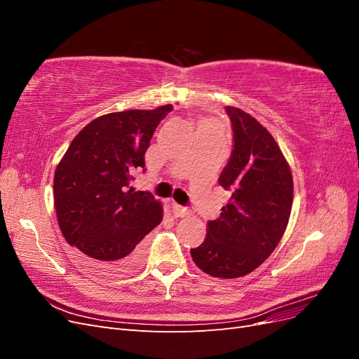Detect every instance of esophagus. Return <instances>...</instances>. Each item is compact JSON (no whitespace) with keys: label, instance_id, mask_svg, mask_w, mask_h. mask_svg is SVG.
I'll use <instances>...</instances> for the list:
<instances>
[{"label":"esophagus","instance_id":"1","mask_svg":"<svg viewBox=\"0 0 359 359\" xmlns=\"http://www.w3.org/2000/svg\"><path fill=\"white\" fill-rule=\"evenodd\" d=\"M172 212L175 217H189L190 215V210L186 208V206H181V205H177L173 203L172 205Z\"/></svg>","mask_w":359,"mask_h":359}]
</instances>
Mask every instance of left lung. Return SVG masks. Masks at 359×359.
<instances>
[{"label":"left lung","mask_w":359,"mask_h":359,"mask_svg":"<svg viewBox=\"0 0 359 359\" xmlns=\"http://www.w3.org/2000/svg\"><path fill=\"white\" fill-rule=\"evenodd\" d=\"M226 112L233 149L219 182L232 196L219 219L206 224L205 241L190 253L203 273L238 278L262 265L280 243L290 217L293 180L268 130L238 107L226 106Z\"/></svg>","instance_id":"1"}]
</instances>
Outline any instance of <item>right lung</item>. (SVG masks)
I'll list each match as a JSON object with an SVG mask.
<instances>
[{
	"label": "right lung",
	"mask_w": 359,
	"mask_h": 359,
	"mask_svg": "<svg viewBox=\"0 0 359 359\" xmlns=\"http://www.w3.org/2000/svg\"><path fill=\"white\" fill-rule=\"evenodd\" d=\"M172 104L93 119L72 140L53 177V202L66 241L86 265L111 276L133 273L144 262V238L163 219L161 202L127 190L136 168Z\"/></svg>",
	"instance_id": "obj_1"
}]
</instances>
